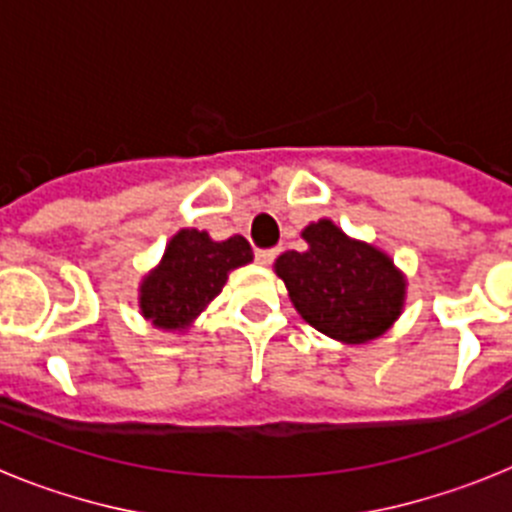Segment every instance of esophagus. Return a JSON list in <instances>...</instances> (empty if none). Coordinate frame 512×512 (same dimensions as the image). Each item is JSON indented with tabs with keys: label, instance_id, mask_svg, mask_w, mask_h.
I'll return each instance as SVG.
<instances>
[{
	"label": "esophagus",
	"instance_id": "obj_1",
	"mask_svg": "<svg viewBox=\"0 0 512 512\" xmlns=\"http://www.w3.org/2000/svg\"><path fill=\"white\" fill-rule=\"evenodd\" d=\"M274 259H277V248H259V251H256V261H259V264L269 266Z\"/></svg>",
	"mask_w": 512,
	"mask_h": 512
}]
</instances>
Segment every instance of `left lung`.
<instances>
[{"label":"left lung","mask_w":512,"mask_h":512,"mask_svg":"<svg viewBox=\"0 0 512 512\" xmlns=\"http://www.w3.org/2000/svg\"><path fill=\"white\" fill-rule=\"evenodd\" d=\"M305 251L274 264L302 320L341 343L374 341L405 305V277L379 248L348 238L333 220L302 230Z\"/></svg>","instance_id":"left-lung-1"}]
</instances>
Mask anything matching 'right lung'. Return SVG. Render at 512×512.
<instances>
[{"label":"right lung","instance_id":"obj_1","mask_svg":"<svg viewBox=\"0 0 512 512\" xmlns=\"http://www.w3.org/2000/svg\"><path fill=\"white\" fill-rule=\"evenodd\" d=\"M251 261L253 251L243 235L212 241L205 230H179L161 264L140 282V315L161 330H187L223 292L230 271Z\"/></svg>","mask_w":512,"mask_h":512}]
</instances>
